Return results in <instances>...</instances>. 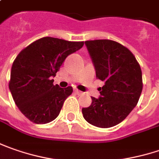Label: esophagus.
I'll list each match as a JSON object with an SVG mask.
<instances>
[{"instance_id":"obj_1","label":"esophagus","mask_w":159,"mask_h":159,"mask_svg":"<svg viewBox=\"0 0 159 159\" xmlns=\"http://www.w3.org/2000/svg\"><path fill=\"white\" fill-rule=\"evenodd\" d=\"M75 93H76V94H78V95H81L82 94V92L81 91H79V90H77V89H75Z\"/></svg>"}]
</instances>
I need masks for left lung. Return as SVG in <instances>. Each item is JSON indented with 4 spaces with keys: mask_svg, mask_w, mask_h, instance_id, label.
<instances>
[{
    "mask_svg": "<svg viewBox=\"0 0 159 159\" xmlns=\"http://www.w3.org/2000/svg\"><path fill=\"white\" fill-rule=\"evenodd\" d=\"M85 45L96 71L104 82L100 98L83 107L84 119L91 125L108 128L118 125L137 105L142 91L141 66L126 47L111 40L86 41Z\"/></svg>",
    "mask_w": 159,
    "mask_h": 159,
    "instance_id": "obj_1",
    "label": "left lung"
}]
</instances>
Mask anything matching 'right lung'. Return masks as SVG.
<instances>
[{"instance_id": "1", "label": "right lung", "mask_w": 159, "mask_h": 159, "mask_svg": "<svg viewBox=\"0 0 159 159\" xmlns=\"http://www.w3.org/2000/svg\"><path fill=\"white\" fill-rule=\"evenodd\" d=\"M83 46L84 42L43 37L19 52L12 64L9 88L15 104L31 122L47 124L59 116L73 88L54 85L52 77L66 57Z\"/></svg>"}]
</instances>
